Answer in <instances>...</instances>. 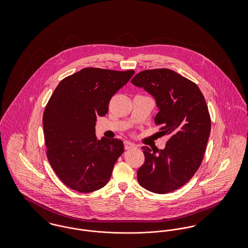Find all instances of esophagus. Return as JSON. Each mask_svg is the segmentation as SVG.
Segmentation results:
<instances>
[{"label": "esophagus", "mask_w": 248, "mask_h": 248, "mask_svg": "<svg viewBox=\"0 0 248 248\" xmlns=\"http://www.w3.org/2000/svg\"><path fill=\"white\" fill-rule=\"evenodd\" d=\"M124 148H125V150H131V149L136 148V145L130 141H124Z\"/></svg>", "instance_id": "34e87169"}]
</instances>
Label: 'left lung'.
<instances>
[{
	"instance_id": "left-lung-1",
	"label": "left lung",
	"mask_w": 248,
	"mask_h": 248,
	"mask_svg": "<svg viewBox=\"0 0 248 248\" xmlns=\"http://www.w3.org/2000/svg\"><path fill=\"white\" fill-rule=\"evenodd\" d=\"M131 83L155 98V123L159 133L170 136L158 153L141 147L145 161L137 173L139 184L154 193H170L185 186L203 160L211 132L207 104L195 82L168 68L143 70Z\"/></svg>"
}]
</instances>
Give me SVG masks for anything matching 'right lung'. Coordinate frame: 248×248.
I'll return each instance as SVG.
<instances>
[{"label":"right lung","instance_id":"obj_1","mask_svg":"<svg viewBox=\"0 0 248 248\" xmlns=\"http://www.w3.org/2000/svg\"><path fill=\"white\" fill-rule=\"evenodd\" d=\"M135 71L83 68L61 80L45 108L47 160L71 189L89 193L107 185L124 146L121 140L95 137L96 117Z\"/></svg>","mask_w":248,"mask_h":248}]
</instances>
